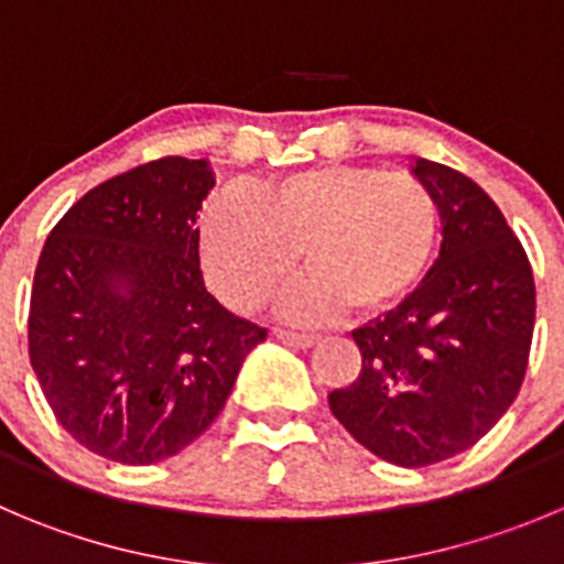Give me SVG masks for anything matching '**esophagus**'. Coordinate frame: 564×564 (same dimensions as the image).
<instances>
[{"label":"esophagus","instance_id":"obj_1","mask_svg":"<svg viewBox=\"0 0 564 564\" xmlns=\"http://www.w3.org/2000/svg\"><path fill=\"white\" fill-rule=\"evenodd\" d=\"M275 336L281 341H286V345L292 347H300V350H308V347H314L319 341V336L314 334H297V330H275Z\"/></svg>","mask_w":564,"mask_h":564}]
</instances>
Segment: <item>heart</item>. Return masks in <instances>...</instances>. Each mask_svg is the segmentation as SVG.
<instances>
[{
	"label": "heart",
	"instance_id": "1",
	"mask_svg": "<svg viewBox=\"0 0 564 564\" xmlns=\"http://www.w3.org/2000/svg\"><path fill=\"white\" fill-rule=\"evenodd\" d=\"M440 210L412 175L372 166H314L272 177L250 199L219 194L199 214L205 281L236 312L286 300L294 323H325L347 308L378 317L406 303L434 264Z\"/></svg>",
	"mask_w": 564,
	"mask_h": 564
}]
</instances>
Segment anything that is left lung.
<instances>
[{
	"mask_svg": "<svg viewBox=\"0 0 564 564\" xmlns=\"http://www.w3.org/2000/svg\"><path fill=\"white\" fill-rule=\"evenodd\" d=\"M434 197L440 258L417 292L354 330L361 372L330 412L383 462L425 467L473 448L518 398L534 334V275L489 194L414 158Z\"/></svg>",
	"mask_w": 564,
	"mask_h": 564,
	"instance_id": "8db88e82",
	"label": "left lung"
}]
</instances>
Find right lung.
<instances>
[{"instance_id":"obj_1","label":"right lung","mask_w":564,"mask_h":564,"mask_svg":"<svg viewBox=\"0 0 564 564\" xmlns=\"http://www.w3.org/2000/svg\"><path fill=\"white\" fill-rule=\"evenodd\" d=\"M214 183L205 158L141 163L77 199L41 250L30 365L57 423L110 462L181 454L267 339L205 289L197 214Z\"/></svg>"}]
</instances>
